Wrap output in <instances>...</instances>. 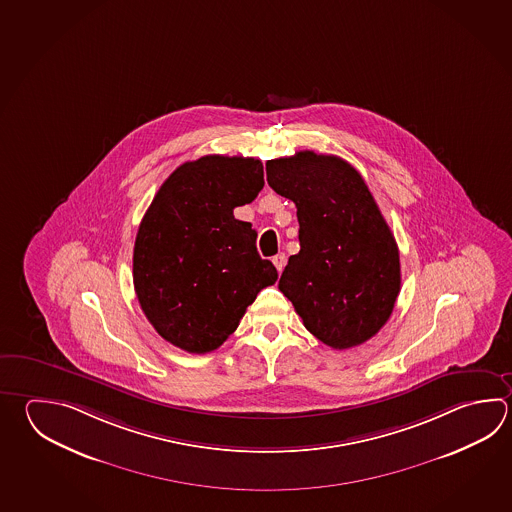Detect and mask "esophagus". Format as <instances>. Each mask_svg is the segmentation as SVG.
<instances>
[{
	"label": "esophagus",
	"instance_id": "obj_1",
	"mask_svg": "<svg viewBox=\"0 0 512 512\" xmlns=\"http://www.w3.org/2000/svg\"><path fill=\"white\" fill-rule=\"evenodd\" d=\"M271 262L275 264V268H277V271L279 273H282V270H284V266H286V255L284 253H277L273 259H271Z\"/></svg>",
	"mask_w": 512,
	"mask_h": 512
}]
</instances>
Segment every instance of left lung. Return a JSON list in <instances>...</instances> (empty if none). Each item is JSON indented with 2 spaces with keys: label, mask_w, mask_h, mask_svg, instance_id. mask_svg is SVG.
I'll use <instances>...</instances> for the list:
<instances>
[{
  "label": "left lung",
  "mask_w": 512,
  "mask_h": 512,
  "mask_svg": "<svg viewBox=\"0 0 512 512\" xmlns=\"http://www.w3.org/2000/svg\"><path fill=\"white\" fill-rule=\"evenodd\" d=\"M268 184L297 206L300 251L280 275L311 335L333 349L375 337L400 293L395 237L362 175L337 155L297 152L266 163Z\"/></svg>",
  "instance_id": "1"
}]
</instances>
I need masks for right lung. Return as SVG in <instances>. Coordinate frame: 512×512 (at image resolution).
I'll return each mask as SVG.
<instances>
[{
  "mask_svg": "<svg viewBox=\"0 0 512 512\" xmlns=\"http://www.w3.org/2000/svg\"><path fill=\"white\" fill-rule=\"evenodd\" d=\"M264 186L259 159L204 155L170 175L139 224L134 288L155 331L188 353L219 348L277 270L233 217Z\"/></svg>",
  "mask_w": 512,
  "mask_h": 512,
  "instance_id": "obj_1",
  "label": "right lung"
}]
</instances>
